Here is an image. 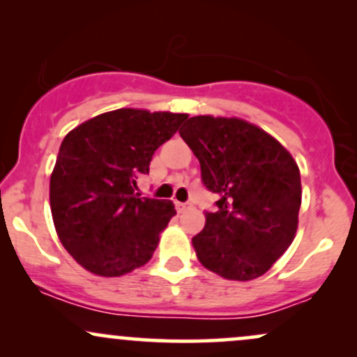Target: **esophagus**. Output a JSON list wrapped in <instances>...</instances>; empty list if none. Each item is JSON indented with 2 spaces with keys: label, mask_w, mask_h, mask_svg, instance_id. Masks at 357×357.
Here are the masks:
<instances>
[{
  "label": "esophagus",
  "mask_w": 357,
  "mask_h": 357,
  "mask_svg": "<svg viewBox=\"0 0 357 357\" xmlns=\"http://www.w3.org/2000/svg\"><path fill=\"white\" fill-rule=\"evenodd\" d=\"M188 208H191V204H190V203H181V202H176V210H178L179 213L186 211Z\"/></svg>",
  "instance_id": "1"
}]
</instances>
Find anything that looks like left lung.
<instances>
[{
    "mask_svg": "<svg viewBox=\"0 0 357 357\" xmlns=\"http://www.w3.org/2000/svg\"><path fill=\"white\" fill-rule=\"evenodd\" d=\"M216 192V211L192 247L198 260L228 280H253L285 253L297 231L301 171L277 139L241 119L196 116L179 129Z\"/></svg>",
    "mask_w": 357,
    "mask_h": 357,
    "instance_id": "left-lung-1",
    "label": "left lung"
}]
</instances>
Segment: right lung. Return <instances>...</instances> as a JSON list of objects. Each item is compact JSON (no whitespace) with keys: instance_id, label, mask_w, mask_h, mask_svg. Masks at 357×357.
<instances>
[{"instance_id":"1","label":"right lung","mask_w":357,"mask_h":357,"mask_svg":"<svg viewBox=\"0 0 357 357\" xmlns=\"http://www.w3.org/2000/svg\"><path fill=\"white\" fill-rule=\"evenodd\" d=\"M186 114L117 109L70 130L50 178L56 233L77 264L121 277L153 257L176 215L173 202L139 198L154 151L174 136Z\"/></svg>"}]
</instances>
